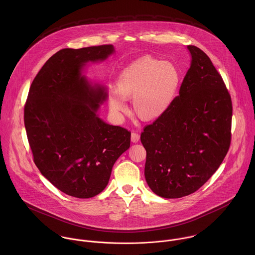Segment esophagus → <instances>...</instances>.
<instances>
[{
	"mask_svg": "<svg viewBox=\"0 0 255 255\" xmlns=\"http://www.w3.org/2000/svg\"><path fill=\"white\" fill-rule=\"evenodd\" d=\"M139 138H140V135H139L138 133H136V132H131L130 139H131L132 142H134V143L138 142V141H139Z\"/></svg>",
	"mask_w": 255,
	"mask_h": 255,
	"instance_id": "esophagus-1",
	"label": "esophagus"
}]
</instances>
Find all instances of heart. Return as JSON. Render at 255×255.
I'll use <instances>...</instances> for the list:
<instances>
[{"label": "heart", "mask_w": 255, "mask_h": 255, "mask_svg": "<svg viewBox=\"0 0 255 255\" xmlns=\"http://www.w3.org/2000/svg\"><path fill=\"white\" fill-rule=\"evenodd\" d=\"M181 81V71L173 62L141 57L119 73L117 89L110 91V108L127 112V100L132 98L134 114L142 121H154L170 108Z\"/></svg>", "instance_id": "heart-1"}]
</instances>
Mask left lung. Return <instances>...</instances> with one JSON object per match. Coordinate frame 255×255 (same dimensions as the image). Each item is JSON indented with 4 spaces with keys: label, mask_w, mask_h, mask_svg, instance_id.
<instances>
[{
    "label": "left lung",
    "mask_w": 255,
    "mask_h": 255,
    "mask_svg": "<svg viewBox=\"0 0 255 255\" xmlns=\"http://www.w3.org/2000/svg\"><path fill=\"white\" fill-rule=\"evenodd\" d=\"M191 65L167 112L146 126V182L164 198L195 192L217 171L232 139L233 105L209 57L187 46Z\"/></svg>",
    "instance_id": "8db88e82"
}]
</instances>
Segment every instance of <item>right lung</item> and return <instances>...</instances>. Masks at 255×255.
<instances>
[{
  "instance_id": "right-lung-1",
  "label": "right lung",
  "mask_w": 255,
  "mask_h": 255,
  "mask_svg": "<svg viewBox=\"0 0 255 255\" xmlns=\"http://www.w3.org/2000/svg\"><path fill=\"white\" fill-rule=\"evenodd\" d=\"M113 45L62 49L33 79L24 105V126L33 161L58 189L77 198L99 194L117 159L130 145V131L98 116L106 99L80 71L87 62L104 61Z\"/></svg>"
}]
</instances>
